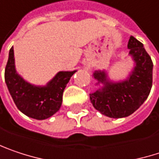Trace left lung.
I'll use <instances>...</instances> for the list:
<instances>
[{
    "mask_svg": "<svg viewBox=\"0 0 159 159\" xmlns=\"http://www.w3.org/2000/svg\"><path fill=\"white\" fill-rule=\"evenodd\" d=\"M129 53L133 56L136 67L129 79L117 84L106 82L104 72H95L94 77L105 84L101 91L90 94L94 107L101 114L113 118L125 117L133 114L145 102L150 93L153 82V62L143 43L130 36Z\"/></svg>",
    "mask_w": 159,
    "mask_h": 159,
    "instance_id": "obj_1",
    "label": "left lung"
}]
</instances>
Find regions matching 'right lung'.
Here are the masks:
<instances>
[{"mask_svg":"<svg viewBox=\"0 0 159 159\" xmlns=\"http://www.w3.org/2000/svg\"><path fill=\"white\" fill-rule=\"evenodd\" d=\"M75 73V71L59 72L44 87L32 85L16 73L13 47H11L4 77L9 92L17 108L29 117L42 120L52 116L60 109L64 90Z\"/></svg>","mask_w":159,"mask_h":159,"instance_id":"add662e5","label":"right lung"}]
</instances>
